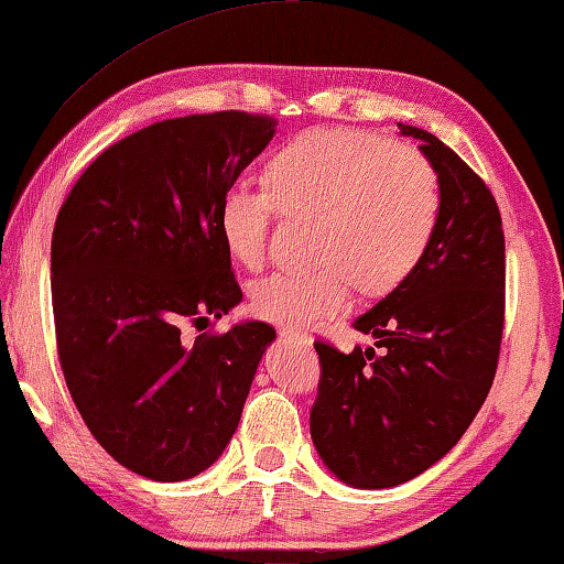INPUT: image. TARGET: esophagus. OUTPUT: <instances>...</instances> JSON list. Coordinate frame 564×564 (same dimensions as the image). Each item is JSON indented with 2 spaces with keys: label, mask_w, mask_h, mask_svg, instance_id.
I'll return each instance as SVG.
<instances>
[{
  "label": "esophagus",
  "mask_w": 564,
  "mask_h": 564,
  "mask_svg": "<svg viewBox=\"0 0 564 564\" xmlns=\"http://www.w3.org/2000/svg\"><path fill=\"white\" fill-rule=\"evenodd\" d=\"M279 336H281V340H285V343H295V346H301V348H311V346H313V340H311L308 336H303V333H295V330H281Z\"/></svg>",
  "instance_id": "1"
}]
</instances>
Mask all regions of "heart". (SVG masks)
I'll use <instances>...</instances> for the list:
<instances>
[{
    "label": "heart",
    "mask_w": 564,
    "mask_h": 564,
    "mask_svg": "<svg viewBox=\"0 0 564 564\" xmlns=\"http://www.w3.org/2000/svg\"><path fill=\"white\" fill-rule=\"evenodd\" d=\"M269 191L238 181L218 204L226 251L256 269L279 204L318 214L311 271H279L251 285V311L285 328L336 316L362 293L395 289L415 269L441 216V181L431 161L373 133L316 129L285 144L269 164Z\"/></svg>",
    "instance_id": "obj_1"
}]
</instances>
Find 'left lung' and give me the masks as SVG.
I'll return each instance as SVG.
<instances>
[{"instance_id":"left-lung-1","label":"left lung","mask_w":564,"mask_h":564,"mask_svg":"<svg viewBox=\"0 0 564 564\" xmlns=\"http://www.w3.org/2000/svg\"><path fill=\"white\" fill-rule=\"evenodd\" d=\"M441 181V216L415 269L352 321L375 348L316 343L311 437L323 465L360 490L395 488L453 451L490 393L505 318L502 218L482 178L417 127Z\"/></svg>"}]
</instances>
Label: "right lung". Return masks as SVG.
Listing matches in <instances>:
<instances>
[{
    "label": "right lung",
    "mask_w": 564,
    "mask_h": 564,
    "mask_svg": "<svg viewBox=\"0 0 564 564\" xmlns=\"http://www.w3.org/2000/svg\"><path fill=\"white\" fill-rule=\"evenodd\" d=\"M273 133V119L246 111L151 123L94 159L56 216L66 386L104 451L149 480H188L218 460L275 340L261 321L194 343L181 330L243 299L218 204Z\"/></svg>",
    "instance_id": "right-lung-1"
}]
</instances>
